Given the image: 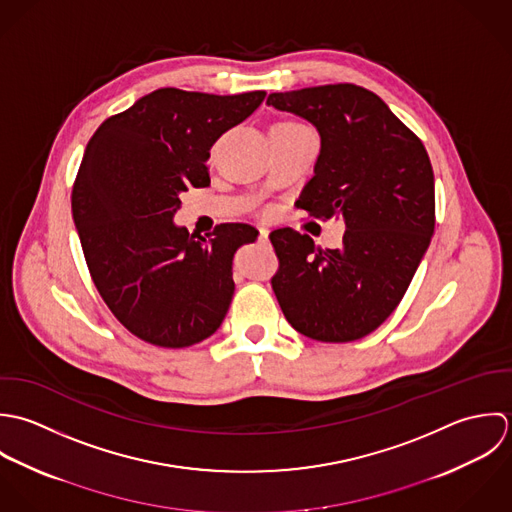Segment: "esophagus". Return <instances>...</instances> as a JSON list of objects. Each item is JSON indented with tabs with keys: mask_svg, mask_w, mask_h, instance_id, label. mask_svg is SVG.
<instances>
[{
	"mask_svg": "<svg viewBox=\"0 0 512 512\" xmlns=\"http://www.w3.org/2000/svg\"><path fill=\"white\" fill-rule=\"evenodd\" d=\"M259 241L267 243L269 241V231L265 227H259Z\"/></svg>",
	"mask_w": 512,
	"mask_h": 512,
	"instance_id": "esophagus-1",
	"label": "esophagus"
}]
</instances>
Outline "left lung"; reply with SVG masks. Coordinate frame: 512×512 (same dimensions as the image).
I'll return each instance as SVG.
<instances>
[{"instance_id":"left-lung-1","label":"left lung","mask_w":512,"mask_h":512,"mask_svg":"<svg viewBox=\"0 0 512 512\" xmlns=\"http://www.w3.org/2000/svg\"><path fill=\"white\" fill-rule=\"evenodd\" d=\"M320 134L314 176L297 205L342 215L338 249L291 227L273 231L271 279L289 324L312 340L352 342L374 332L404 299L435 229V182L423 142L378 95L350 83L271 93Z\"/></svg>"}]
</instances>
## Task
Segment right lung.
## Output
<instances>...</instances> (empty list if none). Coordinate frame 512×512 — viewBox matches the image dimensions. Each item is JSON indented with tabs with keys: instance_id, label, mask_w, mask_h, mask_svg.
<instances>
[{
	"instance_id": "right-lung-1",
	"label": "right lung",
	"mask_w": 512,
	"mask_h": 512,
	"mask_svg": "<svg viewBox=\"0 0 512 512\" xmlns=\"http://www.w3.org/2000/svg\"><path fill=\"white\" fill-rule=\"evenodd\" d=\"M265 95L158 89L106 118L89 140L73 184V219L99 295L136 338L188 348L223 322L235 291L233 253L259 231L219 223L205 237L190 235L172 215L182 192L209 186L213 142Z\"/></svg>"
}]
</instances>
